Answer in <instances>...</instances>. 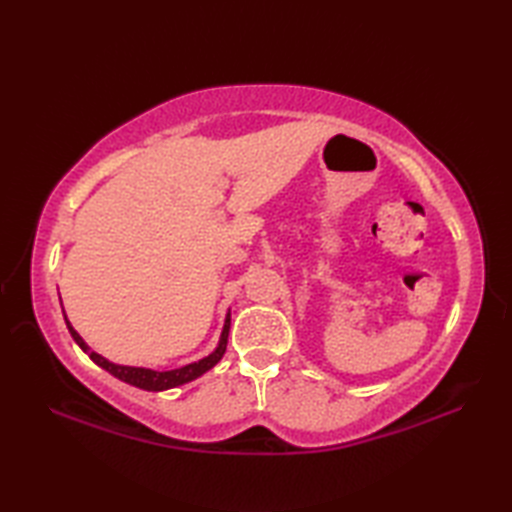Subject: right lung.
Returning a JSON list of instances; mask_svg holds the SVG:
<instances>
[{"instance_id":"add662e5","label":"right lung","mask_w":512,"mask_h":512,"mask_svg":"<svg viewBox=\"0 0 512 512\" xmlns=\"http://www.w3.org/2000/svg\"><path fill=\"white\" fill-rule=\"evenodd\" d=\"M63 319H65V325H68V330L72 334V339L76 341V345L81 347V350L88 354L92 361L103 367L105 372H110L112 376H116L118 380H123V383L127 385H134V387H140V389H147V391H165V389H173L178 385H184V383H191V380H195L198 376H202L204 372H209L211 367H215L217 363H220V358L224 356L226 352V343H228V330H231V312L226 314L224 319V328H222V334H220V343H217L215 350L209 354L200 358V361L195 363H189L184 367H178V369H169V372H156V369H147V367H129V365H116L112 361H107V358H103L101 354L92 352L88 343H85L79 332H76L72 328V323L68 321V317H65L63 312Z\"/></svg>"}]
</instances>
